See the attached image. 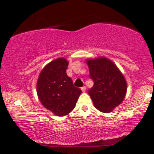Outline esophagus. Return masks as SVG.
<instances>
[{
  "instance_id": "esophagus-1",
  "label": "esophagus",
  "mask_w": 154,
  "mask_h": 154,
  "mask_svg": "<svg viewBox=\"0 0 154 154\" xmlns=\"http://www.w3.org/2000/svg\"><path fill=\"white\" fill-rule=\"evenodd\" d=\"M81 90H82V91H83V92H85V90H86V87H85V86H83V87H82V88H81Z\"/></svg>"
}]
</instances>
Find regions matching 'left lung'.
I'll return each instance as SVG.
<instances>
[{
    "instance_id": "1",
    "label": "left lung",
    "mask_w": 154,
    "mask_h": 154,
    "mask_svg": "<svg viewBox=\"0 0 154 154\" xmlns=\"http://www.w3.org/2000/svg\"><path fill=\"white\" fill-rule=\"evenodd\" d=\"M94 85L88 90L96 109L109 113L123 102L127 91L123 75L112 62L105 57L87 61Z\"/></svg>"
}]
</instances>
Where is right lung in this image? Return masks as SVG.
Masks as SVG:
<instances>
[{
  "label": "right lung",
  "mask_w": 154,
  "mask_h": 154,
  "mask_svg": "<svg viewBox=\"0 0 154 154\" xmlns=\"http://www.w3.org/2000/svg\"><path fill=\"white\" fill-rule=\"evenodd\" d=\"M68 64L64 58L52 61L44 67L37 82V94L41 102L59 116L69 114L74 109L82 92L66 74Z\"/></svg>",
  "instance_id": "1"
}]
</instances>
